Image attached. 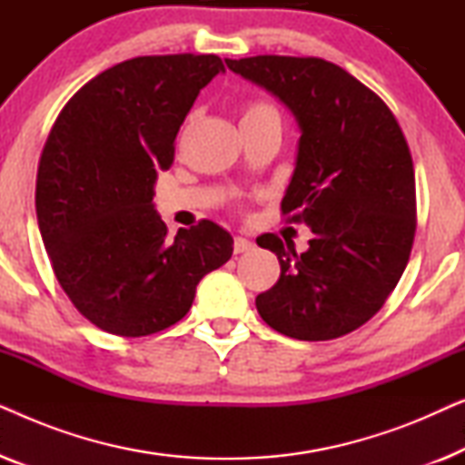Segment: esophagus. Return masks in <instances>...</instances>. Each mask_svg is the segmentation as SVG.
I'll use <instances>...</instances> for the list:
<instances>
[{
	"label": "esophagus",
	"mask_w": 465,
	"mask_h": 465,
	"mask_svg": "<svg viewBox=\"0 0 465 465\" xmlns=\"http://www.w3.org/2000/svg\"><path fill=\"white\" fill-rule=\"evenodd\" d=\"M234 253H245V252H250V250H253V243L250 239H245V237H234Z\"/></svg>",
	"instance_id": "esophagus-1"
}]
</instances>
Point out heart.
Instances as JSON below:
<instances>
[{"label":"heart","mask_w":465,"mask_h":465,"mask_svg":"<svg viewBox=\"0 0 465 465\" xmlns=\"http://www.w3.org/2000/svg\"><path fill=\"white\" fill-rule=\"evenodd\" d=\"M264 114H277V110L271 104H266V101H253V104L245 107L243 118H256V116H264Z\"/></svg>","instance_id":"obj_1"}]
</instances>
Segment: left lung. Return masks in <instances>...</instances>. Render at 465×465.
Listing matches in <instances>:
<instances>
[{
    "mask_svg": "<svg viewBox=\"0 0 465 465\" xmlns=\"http://www.w3.org/2000/svg\"><path fill=\"white\" fill-rule=\"evenodd\" d=\"M228 69L283 101L301 126L285 222L311 226L296 253L277 234L256 239L282 275L256 298L272 330L298 341L353 332L383 307L409 262L417 228L412 156L385 101L317 56L226 59Z\"/></svg>",
    "mask_w": 465,
    "mask_h": 465,
    "instance_id": "obj_1",
    "label": "left lung"
}]
</instances>
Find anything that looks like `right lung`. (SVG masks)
<instances>
[{"instance_id": "right-lung-1", "label": "right lung", "mask_w": 465, "mask_h": 465, "mask_svg": "<svg viewBox=\"0 0 465 465\" xmlns=\"http://www.w3.org/2000/svg\"><path fill=\"white\" fill-rule=\"evenodd\" d=\"M222 72L215 54L135 56L86 82L53 124L37 167V224L61 288L105 332L173 326L201 279L232 256V237L209 220L167 239L152 203L183 118Z\"/></svg>"}]
</instances>
